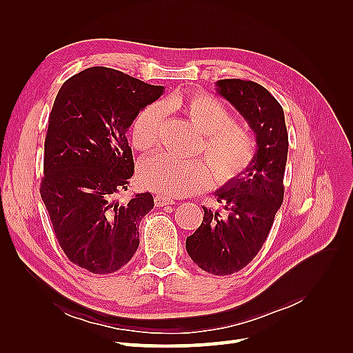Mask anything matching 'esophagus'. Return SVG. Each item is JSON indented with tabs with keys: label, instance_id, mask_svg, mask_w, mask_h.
<instances>
[{
	"label": "esophagus",
	"instance_id": "esophagus-1",
	"mask_svg": "<svg viewBox=\"0 0 353 353\" xmlns=\"http://www.w3.org/2000/svg\"><path fill=\"white\" fill-rule=\"evenodd\" d=\"M154 203L157 208H163V206H169V205H175V201L172 199H169L166 196H162V194H157L154 197Z\"/></svg>",
	"mask_w": 353,
	"mask_h": 353
}]
</instances>
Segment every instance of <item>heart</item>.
I'll return each mask as SVG.
<instances>
[{
	"label": "heart",
	"mask_w": 353,
	"mask_h": 353,
	"mask_svg": "<svg viewBox=\"0 0 353 353\" xmlns=\"http://www.w3.org/2000/svg\"><path fill=\"white\" fill-rule=\"evenodd\" d=\"M169 110L184 113L197 131L205 134L199 150L212 168L213 176L225 183L244 172L254 157V140L249 130L232 121L223 103L208 94L172 97L166 101ZM163 108L150 104L135 116L131 126L132 145L140 152L153 150L159 144ZM212 173L205 160H178L168 154L144 159L138 168V181L152 191L170 197L194 194L206 188Z\"/></svg>",
	"instance_id": "b5f03b06"
}]
</instances>
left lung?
Wrapping results in <instances>:
<instances>
[{
  "label": "left lung",
  "mask_w": 353,
  "mask_h": 353,
  "mask_svg": "<svg viewBox=\"0 0 353 353\" xmlns=\"http://www.w3.org/2000/svg\"><path fill=\"white\" fill-rule=\"evenodd\" d=\"M216 91L248 121L256 135V153L244 172L215 191L223 212L203 208L201 225L187 237L185 248L203 271L230 275L262 249L281 206L288 135L283 108L262 85L221 79Z\"/></svg>",
  "instance_id": "1"
}]
</instances>
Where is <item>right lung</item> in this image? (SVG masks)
Instances as JSON below:
<instances>
[{
    "mask_svg": "<svg viewBox=\"0 0 353 353\" xmlns=\"http://www.w3.org/2000/svg\"><path fill=\"white\" fill-rule=\"evenodd\" d=\"M163 90L101 66L61 85L48 117L39 191L60 248L79 268L112 274L138 249V227L154 200L150 193L117 200L134 175L126 132Z\"/></svg>",
    "mask_w": 353,
    "mask_h": 353,
    "instance_id": "add662e5",
    "label": "right lung"
}]
</instances>
